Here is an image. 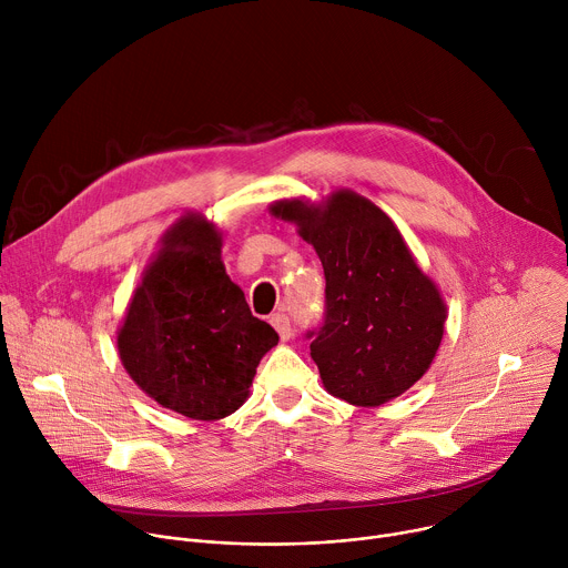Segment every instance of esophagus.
Instances as JSON below:
<instances>
[{
    "mask_svg": "<svg viewBox=\"0 0 568 568\" xmlns=\"http://www.w3.org/2000/svg\"><path fill=\"white\" fill-rule=\"evenodd\" d=\"M270 323H272V326L276 328V333L281 335V339H283V342H287V339L292 337V321H290V316H287L285 312H276V314H272Z\"/></svg>",
    "mask_w": 568,
    "mask_h": 568,
    "instance_id": "esophagus-1",
    "label": "esophagus"
}]
</instances>
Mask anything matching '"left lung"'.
Returning a JSON list of instances; mask_svg holds the SVG:
<instances>
[{
    "instance_id": "left-lung-1",
    "label": "left lung",
    "mask_w": 568,
    "mask_h": 568,
    "mask_svg": "<svg viewBox=\"0 0 568 568\" xmlns=\"http://www.w3.org/2000/svg\"><path fill=\"white\" fill-rule=\"evenodd\" d=\"M272 213L298 224L323 265L326 310L305 339L326 390L377 407L412 388L436 357L447 314L390 217L353 191L316 209L278 202Z\"/></svg>"
}]
</instances>
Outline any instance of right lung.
Masks as SVG:
<instances>
[{
  "instance_id": "1",
  "label": "right lung",
  "mask_w": 568,
  "mask_h": 568,
  "mask_svg": "<svg viewBox=\"0 0 568 568\" xmlns=\"http://www.w3.org/2000/svg\"><path fill=\"white\" fill-rule=\"evenodd\" d=\"M220 247L213 224L184 215L145 270L116 337L130 377L161 407L193 420L233 414L278 344L226 276Z\"/></svg>"
}]
</instances>
